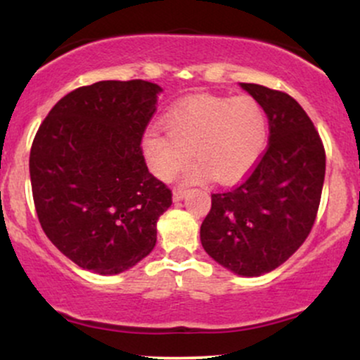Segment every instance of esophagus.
<instances>
[{
    "label": "esophagus",
    "mask_w": 360,
    "mask_h": 360,
    "mask_svg": "<svg viewBox=\"0 0 360 360\" xmlns=\"http://www.w3.org/2000/svg\"><path fill=\"white\" fill-rule=\"evenodd\" d=\"M184 196H186V189H174V193H172V200L174 201H181Z\"/></svg>",
    "instance_id": "obj_1"
}]
</instances>
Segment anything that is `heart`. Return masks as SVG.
Instances as JSON below:
<instances>
[{"label": "heart", "instance_id": "heart-1", "mask_svg": "<svg viewBox=\"0 0 360 360\" xmlns=\"http://www.w3.org/2000/svg\"><path fill=\"white\" fill-rule=\"evenodd\" d=\"M164 127L167 134L159 128L143 134V159L155 177L171 181L191 152L198 162L186 171V183L210 174L221 184L238 181L257 164L269 135L266 111L249 96H191L169 111Z\"/></svg>", "mask_w": 360, "mask_h": 360}]
</instances>
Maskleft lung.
<instances>
[{
  "instance_id": "1",
  "label": "left lung",
  "mask_w": 360,
  "mask_h": 360,
  "mask_svg": "<svg viewBox=\"0 0 360 360\" xmlns=\"http://www.w3.org/2000/svg\"><path fill=\"white\" fill-rule=\"evenodd\" d=\"M269 118V143L240 186L212 194L201 245L230 272L257 278L300 249L315 223L325 181V148L300 103L281 91L240 82Z\"/></svg>"
}]
</instances>
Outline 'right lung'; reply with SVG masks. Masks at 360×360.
Returning <instances> with one entry per match:
<instances>
[{"instance_id": "right-lung-1", "label": "right lung", "mask_w": 360, "mask_h": 360, "mask_svg": "<svg viewBox=\"0 0 360 360\" xmlns=\"http://www.w3.org/2000/svg\"><path fill=\"white\" fill-rule=\"evenodd\" d=\"M162 88L100 81L49 111L30 150L34 203L45 235L74 264L101 276L131 269L154 250L171 189L148 172L143 130Z\"/></svg>"}]
</instances>
